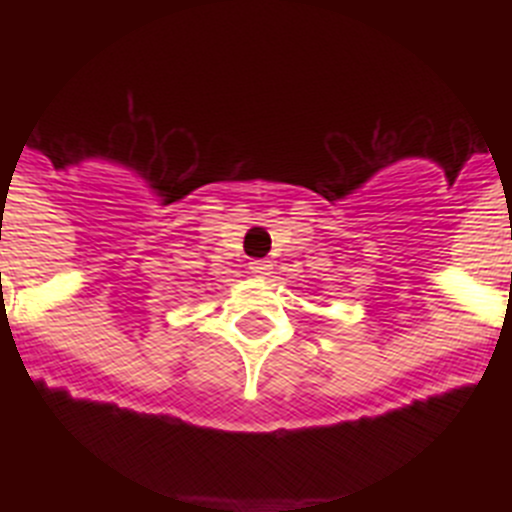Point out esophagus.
Segmentation results:
<instances>
[{
  "label": "esophagus",
  "mask_w": 512,
  "mask_h": 512,
  "mask_svg": "<svg viewBox=\"0 0 512 512\" xmlns=\"http://www.w3.org/2000/svg\"><path fill=\"white\" fill-rule=\"evenodd\" d=\"M248 269H251L253 277L266 279V277H269V274H271V261L256 259V261H251V264H248Z\"/></svg>",
  "instance_id": "obj_1"
}]
</instances>
